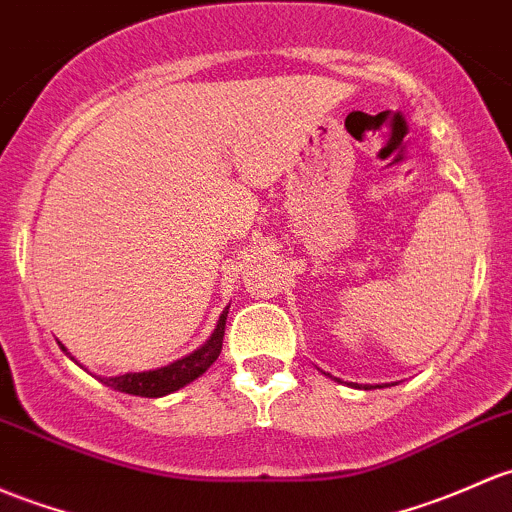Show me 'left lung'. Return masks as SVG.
<instances>
[{
    "label": "left lung",
    "mask_w": 512,
    "mask_h": 512,
    "mask_svg": "<svg viewBox=\"0 0 512 512\" xmlns=\"http://www.w3.org/2000/svg\"><path fill=\"white\" fill-rule=\"evenodd\" d=\"M370 387H387V385H370ZM370 387H365V390H370Z\"/></svg>",
    "instance_id": "1"
}]
</instances>
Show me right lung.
I'll use <instances>...</instances> for the list:
<instances>
[{"label": "right lung", "instance_id": "obj_1", "mask_svg": "<svg viewBox=\"0 0 512 512\" xmlns=\"http://www.w3.org/2000/svg\"><path fill=\"white\" fill-rule=\"evenodd\" d=\"M228 309L230 306H225L223 314H220L211 338H208L201 348H196L193 353L184 355V358L174 360V363L164 365V368L144 370V373H125V375H115V378H102V375L98 378V375H95V378H98L102 385L112 387V390H120L125 392V395H137V397H164V395H171V392L181 390L184 385L193 383L196 378H201L215 360H218L220 348H223ZM58 346H61V351L66 353L68 358L75 360V355L68 353V348L63 346V343H58ZM75 363H78V360H75ZM80 368H83V365H80Z\"/></svg>", "mask_w": 512, "mask_h": 512}]
</instances>
